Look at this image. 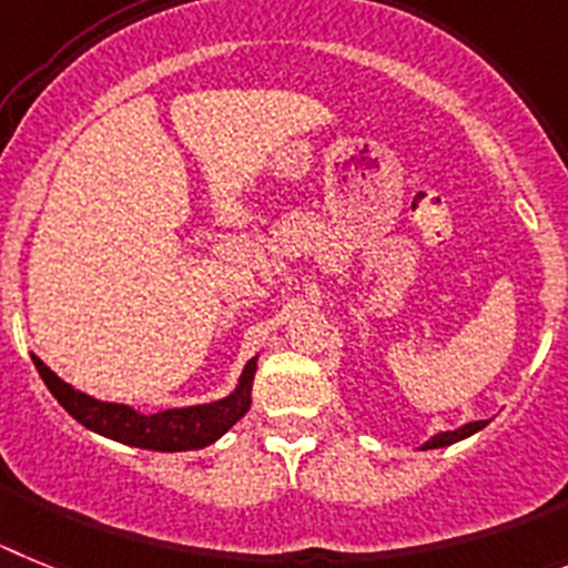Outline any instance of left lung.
<instances>
[{
  "instance_id": "obj_1",
  "label": "left lung",
  "mask_w": 568,
  "mask_h": 568,
  "mask_svg": "<svg viewBox=\"0 0 568 568\" xmlns=\"http://www.w3.org/2000/svg\"><path fill=\"white\" fill-rule=\"evenodd\" d=\"M480 428H486V420H475V423H466V426L455 428V432H440L434 434L432 440L423 443V448H443V446H452V443L457 440H466V437H471L475 432H480Z\"/></svg>"
}]
</instances>
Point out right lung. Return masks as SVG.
<instances>
[{
  "label": "right lung",
  "mask_w": 568,
  "mask_h": 568,
  "mask_svg": "<svg viewBox=\"0 0 568 568\" xmlns=\"http://www.w3.org/2000/svg\"><path fill=\"white\" fill-rule=\"evenodd\" d=\"M39 377L45 379L48 392L59 400V406L71 414L73 420L82 423L91 432L111 437L116 443L151 452H191L205 448L220 440L231 426L251 408V383L256 374V357L245 363L240 383L223 400L202 403V406L165 408L156 414H142L122 403H102L91 394L68 386L39 357H33Z\"/></svg>",
  "instance_id": "1"
}]
</instances>
